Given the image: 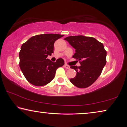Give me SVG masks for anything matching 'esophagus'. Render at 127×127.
Listing matches in <instances>:
<instances>
[{"instance_id": "1", "label": "esophagus", "mask_w": 127, "mask_h": 127, "mask_svg": "<svg viewBox=\"0 0 127 127\" xmlns=\"http://www.w3.org/2000/svg\"><path fill=\"white\" fill-rule=\"evenodd\" d=\"M64 66H65V68H66V69H69L70 68V66L69 65H68V64H65V65H64Z\"/></svg>"}]
</instances>
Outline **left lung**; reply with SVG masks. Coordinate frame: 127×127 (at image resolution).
<instances>
[{"instance_id": "left-lung-1", "label": "left lung", "mask_w": 127, "mask_h": 127, "mask_svg": "<svg viewBox=\"0 0 127 127\" xmlns=\"http://www.w3.org/2000/svg\"><path fill=\"white\" fill-rule=\"evenodd\" d=\"M64 40L75 49L73 58L79 60L80 66H71L77 74L70 82L79 88H86L99 77L107 61V51L102 43L93 37L83 35L69 36Z\"/></svg>"}]
</instances>
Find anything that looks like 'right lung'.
<instances>
[{
	"instance_id": "obj_1",
	"label": "right lung",
	"mask_w": 127,
	"mask_h": 127,
	"mask_svg": "<svg viewBox=\"0 0 127 127\" xmlns=\"http://www.w3.org/2000/svg\"><path fill=\"white\" fill-rule=\"evenodd\" d=\"M64 35L44 34L33 36L23 43L19 52V66L25 78L35 86H44L54 79L56 70L63 66L62 58L53 62L47 59L53 53L54 44Z\"/></svg>"
}]
</instances>
